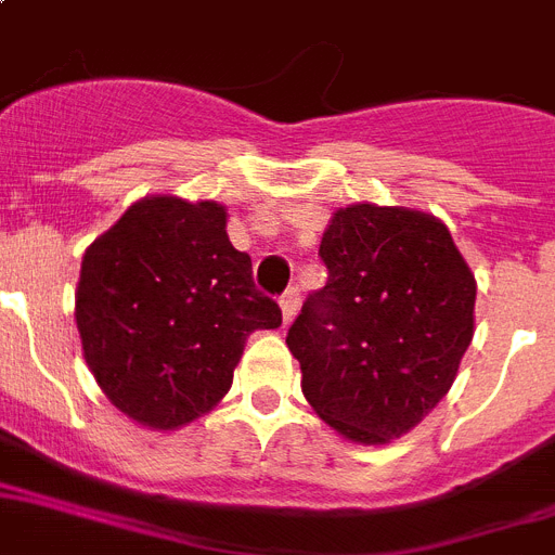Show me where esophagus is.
Masks as SVG:
<instances>
[{
  "label": "esophagus",
  "instance_id": "obj_1",
  "mask_svg": "<svg viewBox=\"0 0 555 555\" xmlns=\"http://www.w3.org/2000/svg\"><path fill=\"white\" fill-rule=\"evenodd\" d=\"M297 309H300V292H297V286H288L286 292L281 295V311H283V323H292L297 314Z\"/></svg>",
  "mask_w": 555,
  "mask_h": 555
}]
</instances>
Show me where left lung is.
Here are the masks:
<instances>
[{
	"mask_svg": "<svg viewBox=\"0 0 555 555\" xmlns=\"http://www.w3.org/2000/svg\"><path fill=\"white\" fill-rule=\"evenodd\" d=\"M328 283L286 336L314 413L357 443H387L452 387L475 336V274L447 224L406 207L350 205L320 244Z\"/></svg>",
	"mask_w": 555,
	"mask_h": 555,
	"instance_id": "obj_1",
	"label": "left lung"
}]
</instances>
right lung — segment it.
<instances>
[{
	"label": "right lung",
	"instance_id": "1",
	"mask_svg": "<svg viewBox=\"0 0 555 555\" xmlns=\"http://www.w3.org/2000/svg\"><path fill=\"white\" fill-rule=\"evenodd\" d=\"M75 320L106 399L177 429L224 399L246 336L283 317L230 244L224 207L145 196L83 255Z\"/></svg>",
	"mask_w": 555,
	"mask_h": 555
}]
</instances>
